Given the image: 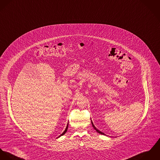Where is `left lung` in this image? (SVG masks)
Listing matches in <instances>:
<instances>
[{"instance_id": "obj_1", "label": "left lung", "mask_w": 160, "mask_h": 160, "mask_svg": "<svg viewBox=\"0 0 160 160\" xmlns=\"http://www.w3.org/2000/svg\"><path fill=\"white\" fill-rule=\"evenodd\" d=\"M91 123H92V126H93V128H94V129H95V130H96V131H97V132H99V133H100V134H102V135H106V134H104V133H103V132H101V131H99V130H98V129H96V127H95V126H94V124H93V123H92V121H91Z\"/></svg>"}]
</instances>
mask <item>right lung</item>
<instances>
[{
    "label": "right lung",
    "mask_w": 160,
    "mask_h": 160,
    "mask_svg": "<svg viewBox=\"0 0 160 160\" xmlns=\"http://www.w3.org/2000/svg\"><path fill=\"white\" fill-rule=\"evenodd\" d=\"M68 124H69V123H68V125H67V127H66V128L65 129L64 131V132H62V134H61V135H60V136H59V137H60V136H61L64 135V134H65V133L66 132V131H67V130H68ZM59 137H58V138H59Z\"/></svg>",
    "instance_id": "1"
}]
</instances>
